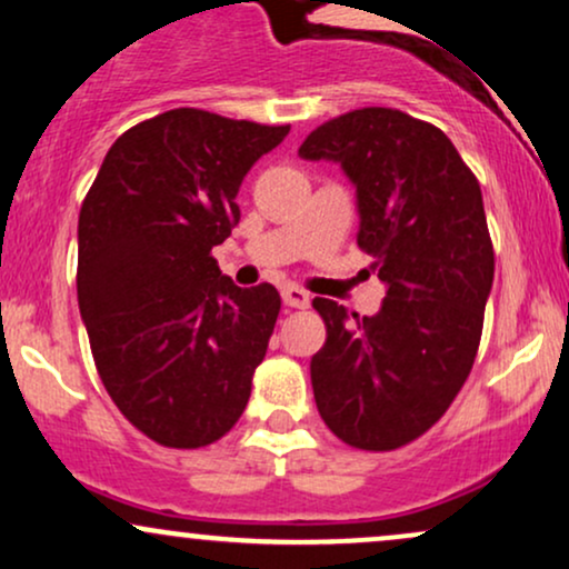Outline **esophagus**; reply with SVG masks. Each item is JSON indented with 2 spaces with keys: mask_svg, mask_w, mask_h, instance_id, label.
<instances>
[{
  "mask_svg": "<svg viewBox=\"0 0 569 569\" xmlns=\"http://www.w3.org/2000/svg\"><path fill=\"white\" fill-rule=\"evenodd\" d=\"M280 297H283L286 305L299 307V310L310 305V293H307L305 289H299V286H283V289H280Z\"/></svg>",
  "mask_w": 569,
  "mask_h": 569,
  "instance_id": "esophagus-1",
  "label": "esophagus"
}]
</instances>
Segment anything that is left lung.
<instances>
[{
	"label": "left lung",
	"mask_w": 569,
	"mask_h": 569,
	"mask_svg": "<svg viewBox=\"0 0 569 569\" xmlns=\"http://www.w3.org/2000/svg\"><path fill=\"white\" fill-rule=\"evenodd\" d=\"M299 154L356 184L358 246L385 283L377 316L312 299L326 323L312 393L337 439L388 452L436 426L471 375L495 278L481 187L443 130L398 109L339 114Z\"/></svg>",
	"instance_id": "obj_1"
}]
</instances>
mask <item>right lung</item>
Wrapping results in <instances>:
<instances>
[{
    "label": "right lung",
    "instance_id": "1",
    "mask_svg": "<svg viewBox=\"0 0 569 569\" xmlns=\"http://www.w3.org/2000/svg\"><path fill=\"white\" fill-rule=\"evenodd\" d=\"M289 126L171 109L112 143L80 211L77 299L103 388L162 447L219 441L243 415L280 293L221 276L243 176Z\"/></svg>",
    "mask_w": 569,
    "mask_h": 569
}]
</instances>
